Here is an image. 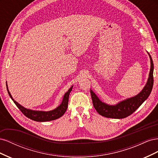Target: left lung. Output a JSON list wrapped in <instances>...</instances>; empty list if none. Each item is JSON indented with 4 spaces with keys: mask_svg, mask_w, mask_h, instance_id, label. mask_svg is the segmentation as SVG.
<instances>
[{
    "mask_svg": "<svg viewBox=\"0 0 158 158\" xmlns=\"http://www.w3.org/2000/svg\"><path fill=\"white\" fill-rule=\"evenodd\" d=\"M148 55H149L150 58L151 63L149 77H148L147 83L144 88L135 96L123 100V101L114 105V106H110V105L102 102L93 91L90 90L93 106L99 114L107 118H125L135 112L143 103V102L149 97L153 88V84H154V76H153L154 63H153L150 55L149 53Z\"/></svg>",
    "mask_w": 158,
    "mask_h": 158,
    "instance_id": "8db88e82",
    "label": "left lung"
}]
</instances>
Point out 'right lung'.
<instances>
[{
	"label": "right lung",
	"mask_w": 158,
	"mask_h": 158,
	"mask_svg": "<svg viewBox=\"0 0 158 158\" xmlns=\"http://www.w3.org/2000/svg\"><path fill=\"white\" fill-rule=\"evenodd\" d=\"M73 86L70 87V88L68 90V92L65 93V94L64 95L63 102H62L61 104L59 107H57L56 109L52 110V111H33V110L26 109L25 107H23V106H22L21 105L19 104L16 101H14V99L12 98L10 92H9L7 84H6L8 93L9 95H10L11 99H12L14 103H15L16 106L18 107V109L20 110L22 113L24 114L26 117L31 119L33 121H38V122H45V121L55 120V119L59 118L63 115L68 107L69 94L72 91V89H73Z\"/></svg>",
	"instance_id": "obj_1"
}]
</instances>
